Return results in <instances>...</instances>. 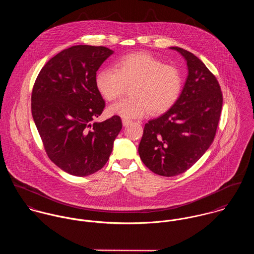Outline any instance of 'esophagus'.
<instances>
[{"label": "esophagus", "mask_w": 254, "mask_h": 254, "mask_svg": "<svg viewBox=\"0 0 254 254\" xmlns=\"http://www.w3.org/2000/svg\"><path fill=\"white\" fill-rule=\"evenodd\" d=\"M132 121L131 120H129V119H122V124H123V126H128L130 123H131Z\"/></svg>", "instance_id": "34e87169"}]
</instances>
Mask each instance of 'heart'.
Instances as JSON below:
<instances>
[{
    "label": "heart",
    "instance_id": "1",
    "mask_svg": "<svg viewBox=\"0 0 254 254\" xmlns=\"http://www.w3.org/2000/svg\"><path fill=\"white\" fill-rule=\"evenodd\" d=\"M96 87L109 102L115 101L132 85L133 98L124 99L109 107V112L125 119L142 118L149 112L161 114L170 109L181 94L180 70L148 53L126 55L114 64V69L103 68L96 75Z\"/></svg>",
    "mask_w": 254,
    "mask_h": 254
}]
</instances>
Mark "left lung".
Listing matches in <instances>:
<instances>
[{
  "mask_svg": "<svg viewBox=\"0 0 254 254\" xmlns=\"http://www.w3.org/2000/svg\"><path fill=\"white\" fill-rule=\"evenodd\" d=\"M188 77L177 102L145 125L139 154L153 173L172 177L190 168L212 144L223 105L216 77L193 54L178 47Z\"/></svg>",
  "mask_w": 254,
  "mask_h": 254,
  "instance_id": "8db88e82",
  "label": "left lung"
}]
</instances>
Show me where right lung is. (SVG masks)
<instances>
[{
    "label": "right lung",
    "instance_id": "add662e5",
    "mask_svg": "<svg viewBox=\"0 0 254 254\" xmlns=\"http://www.w3.org/2000/svg\"><path fill=\"white\" fill-rule=\"evenodd\" d=\"M112 54L102 46L65 49L44 65L33 86L31 111L45 150L70 175L102 169L122 129L118 115L92 123L106 106L96 87L97 71Z\"/></svg>",
    "mask_w": 254,
    "mask_h": 254
}]
</instances>
